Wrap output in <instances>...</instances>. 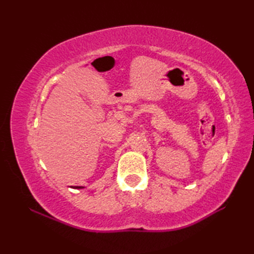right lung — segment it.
<instances>
[{
    "instance_id": "add662e5",
    "label": "right lung",
    "mask_w": 254,
    "mask_h": 254,
    "mask_svg": "<svg viewBox=\"0 0 254 254\" xmlns=\"http://www.w3.org/2000/svg\"><path fill=\"white\" fill-rule=\"evenodd\" d=\"M72 188H74V189H83L84 187H82V186H73Z\"/></svg>"
}]
</instances>
